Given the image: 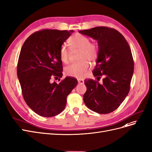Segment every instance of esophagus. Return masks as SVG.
Segmentation results:
<instances>
[{
	"instance_id": "esophagus-1",
	"label": "esophagus",
	"mask_w": 152,
	"mask_h": 152,
	"mask_svg": "<svg viewBox=\"0 0 152 152\" xmlns=\"http://www.w3.org/2000/svg\"><path fill=\"white\" fill-rule=\"evenodd\" d=\"M77 80H78V83H79V84H83V83H84V80L83 79H80V78H78Z\"/></svg>"
}]
</instances>
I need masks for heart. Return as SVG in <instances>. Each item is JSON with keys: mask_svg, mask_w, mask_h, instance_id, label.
<instances>
[{"mask_svg": "<svg viewBox=\"0 0 152 152\" xmlns=\"http://www.w3.org/2000/svg\"><path fill=\"white\" fill-rule=\"evenodd\" d=\"M71 48L73 51L79 50L78 60L77 63H74L65 67V74L70 77L82 78L86 74L89 61H94L98 55L97 46L90 42V39L81 34H75L69 39ZM70 51L65 44H63L60 50V56L61 60L66 64L69 62Z\"/></svg>", "mask_w": 152, "mask_h": 152, "instance_id": "b5f03b06", "label": "heart"}]
</instances>
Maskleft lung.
<instances>
[{
	"label": "left lung",
	"mask_w": 152,
	"mask_h": 152,
	"mask_svg": "<svg viewBox=\"0 0 152 152\" xmlns=\"http://www.w3.org/2000/svg\"><path fill=\"white\" fill-rule=\"evenodd\" d=\"M78 32L97 40L99 48L92 71L97 80H84L87 91L83 102L94 112L110 113L121 105L130 89L134 72L131 48L124 36L113 28L101 26Z\"/></svg>",
	"instance_id": "left-lung-1"
}]
</instances>
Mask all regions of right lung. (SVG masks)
Segmentation results:
<instances>
[{
  "instance_id": "1",
  "label": "right lung",
  "mask_w": 152,
  "mask_h": 152,
  "mask_svg": "<svg viewBox=\"0 0 152 152\" xmlns=\"http://www.w3.org/2000/svg\"><path fill=\"white\" fill-rule=\"evenodd\" d=\"M73 30L43 29L29 36L19 57L17 74L28 106L41 116L52 117L64 111L66 97L77 85V80L66 77L59 83L52 77L63 75L61 46Z\"/></svg>"
}]
</instances>
